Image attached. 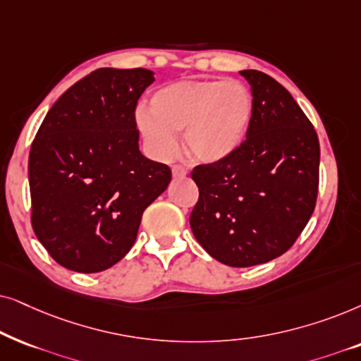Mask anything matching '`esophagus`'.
<instances>
[{
  "mask_svg": "<svg viewBox=\"0 0 361 361\" xmlns=\"http://www.w3.org/2000/svg\"><path fill=\"white\" fill-rule=\"evenodd\" d=\"M171 173H173V176H175V178H185L186 175H188V170H186L185 166L175 165L171 168Z\"/></svg>",
  "mask_w": 361,
  "mask_h": 361,
  "instance_id": "esophagus-1",
  "label": "esophagus"
}]
</instances>
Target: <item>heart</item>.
Wrapping results in <instances>:
<instances>
[{
  "label": "heart",
  "mask_w": 361,
  "mask_h": 361,
  "mask_svg": "<svg viewBox=\"0 0 361 361\" xmlns=\"http://www.w3.org/2000/svg\"><path fill=\"white\" fill-rule=\"evenodd\" d=\"M254 100L239 80H186L163 85L152 95V109L138 107L135 123L148 152L170 160L185 148L203 163L221 161L243 145L252 122Z\"/></svg>",
  "instance_id": "1"
}]
</instances>
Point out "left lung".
Returning <instances> with one entry per match:
<instances>
[{
    "label": "left lung",
    "mask_w": 361,
    "mask_h": 361,
    "mask_svg": "<svg viewBox=\"0 0 361 361\" xmlns=\"http://www.w3.org/2000/svg\"><path fill=\"white\" fill-rule=\"evenodd\" d=\"M251 85L252 122L233 155L198 165L190 226L216 261L251 267L282 256L309 223L319 191L320 145L314 125L276 79L239 72Z\"/></svg>",
    "instance_id": "obj_1"
}]
</instances>
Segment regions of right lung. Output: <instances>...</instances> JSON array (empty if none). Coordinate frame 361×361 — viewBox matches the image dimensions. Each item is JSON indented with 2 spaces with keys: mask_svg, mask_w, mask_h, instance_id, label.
I'll use <instances>...</instances> for the list:
<instances>
[{
  "mask_svg": "<svg viewBox=\"0 0 361 361\" xmlns=\"http://www.w3.org/2000/svg\"><path fill=\"white\" fill-rule=\"evenodd\" d=\"M155 77L102 67L52 105L30 152L31 223L57 264L92 274L130 251L171 170L138 148L135 107Z\"/></svg>",
  "mask_w": 361,
  "mask_h": 361,
  "instance_id": "add662e5",
  "label": "right lung"
}]
</instances>
